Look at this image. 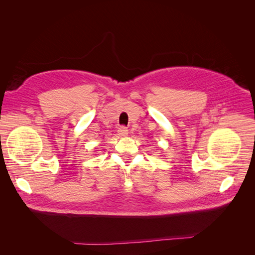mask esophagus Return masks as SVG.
Returning a JSON list of instances; mask_svg holds the SVG:
<instances>
[{"instance_id":"esophagus-1","label":"esophagus","mask_w":255,"mask_h":255,"mask_svg":"<svg viewBox=\"0 0 255 255\" xmlns=\"http://www.w3.org/2000/svg\"><path fill=\"white\" fill-rule=\"evenodd\" d=\"M128 133V130L125 126H121L120 128H118V134L120 136H127Z\"/></svg>"}]
</instances>
